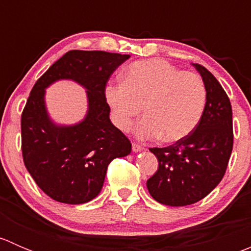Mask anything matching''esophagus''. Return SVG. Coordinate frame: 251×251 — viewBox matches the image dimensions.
<instances>
[{
	"label": "esophagus",
	"mask_w": 251,
	"mask_h": 251,
	"mask_svg": "<svg viewBox=\"0 0 251 251\" xmlns=\"http://www.w3.org/2000/svg\"><path fill=\"white\" fill-rule=\"evenodd\" d=\"M144 147H142V146H140V144H136V143H133L132 144V151H135V153H138V151H144Z\"/></svg>",
	"instance_id": "obj_1"
}]
</instances>
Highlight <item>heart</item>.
<instances>
[{"label": "heart", "mask_w": 251, "mask_h": 251, "mask_svg": "<svg viewBox=\"0 0 251 251\" xmlns=\"http://www.w3.org/2000/svg\"><path fill=\"white\" fill-rule=\"evenodd\" d=\"M105 100L113 123L128 131L143 111L135 135L140 140L161 136L176 142L188 136L201 121L206 103V88L199 75L181 72L164 59L140 60L127 68L124 81L105 87Z\"/></svg>", "instance_id": "heart-1"}]
</instances>
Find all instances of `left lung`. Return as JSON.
<instances>
[{
    "instance_id": "left-lung-1",
    "label": "left lung",
    "mask_w": 251,
    "mask_h": 251,
    "mask_svg": "<svg viewBox=\"0 0 251 251\" xmlns=\"http://www.w3.org/2000/svg\"><path fill=\"white\" fill-rule=\"evenodd\" d=\"M206 88V103L197 127L165 148H151L159 168L147 181L158 203L184 206L205 198L221 182L233 148L232 107L216 77L193 64Z\"/></svg>"
}]
</instances>
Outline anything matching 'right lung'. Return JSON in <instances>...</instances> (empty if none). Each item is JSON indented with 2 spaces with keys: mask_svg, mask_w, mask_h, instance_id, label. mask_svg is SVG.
Listing matches in <instances>:
<instances>
[{
  "mask_svg": "<svg viewBox=\"0 0 251 251\" xmlns=\"http://www.w3.org/2000/svg\"><path fill=\"white\" fill-rule=\"evenodd\" d=\"M128 54L104 50H69L32 87L22 114L25 168L50 198L83 204L100 194L109 163L131 153V142L111 124L105 86ZM73 79L88 93V114L74 126H58L48 115L46 88Z\"/></svg>",
  "mask_w": 251,
  "mask_h": 251,
  "instance_id": "add662e5",
  "label": "right lung"
}]
</instances>
